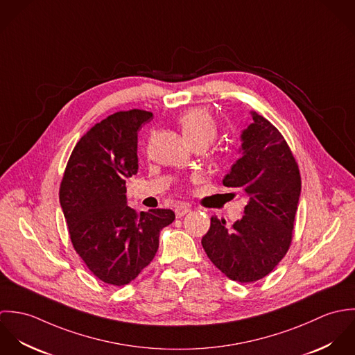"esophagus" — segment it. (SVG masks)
<instances>
[{
	"instance_id": "obj_1",
	"label": "esophagus",
	"mask_w": 355,
	"mask_h": 355,
	"mask_svg": "<svg viewBox=\"0 0 355 355\" xmlns=\"http://www.w3.org/2000/svg\"><path fill=\"white\" fill-rule=\"evenodd\" d=\"M190 210H191V209H190V206H189V205H186V203H180V205H178V206L175 207V214H176V217H178V218H180V217L186 216Z\"/></svg>"
}]
</instances>
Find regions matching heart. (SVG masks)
Here are the masks:
<instances>
[{
    "instance_id": "1",
    "label": "heart",
    "mask_w": 355,
    "mask_h": 355,
    "mask_svg": "<svg viewBox=\"0 0 355 355\" xmlns=\"http://www.w3.org/2000/svg\"><path fill=\"white\" fill-rule=\"evenodd\" d=\"M178 121L191 146L206 148L214 141L218 132L217 121L202 107H194L183 112Z\"/></svg>"
}]
</instances>
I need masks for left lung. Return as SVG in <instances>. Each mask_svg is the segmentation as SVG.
Returning a JSON list of instances; mask_svg holds the SVG:
<instances>
[{
  "mask_svg": "<svg viewBox=\"0 0 355 355\" xmlns=\"http://www.w3.org/2000/svg\"><path fill=\"white\" fill-rule=\"evenodd\" d=\"M252 117L241 137L242 157L223 179L249 196L245 216L232 227L213 216L202 238L209 259L239 283L265 277L287 254L301 196L300 168L284 137L257 112Z\"/></svg>",
  "mask_w": 355,
  "mask_h": 355,
  "instance_id": "8db88e82",
  "label": "left lung"
}]
</instances>
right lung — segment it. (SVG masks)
Wrapping results in <instances>:
<instances>
[{
  "label": "right lung",
  "mask_w": 355,
  "mask_h": 355,
  "mask_svg": "<svg viewBox=\"0 0 355 355\" xmlns=\"http://www.w3.org/2000/svg\"><path fill=\"white\" fill-rule=\"evenodd\" d=\"M142 109L116 112L76 144L60 184V203L75 252L110 286H125L158 250L159 231L175 220L171 209L127 206L125 179L138 172V131L152 120Z\"/></svg>",
  "instance_id": "1"
}]
</instances>
